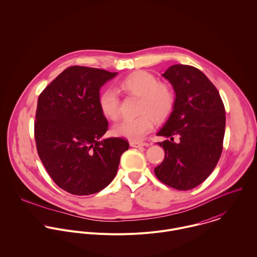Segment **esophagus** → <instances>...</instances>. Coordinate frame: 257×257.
Returning a JSON list of instances; mask_svg holds the SVG:
<instances>
[{
    "label": "esophagus",
    "mask_w": 257,
    "mask_h": 257,
    "mask_svg": "<svg viewBox=\"0 0 257 257\" xmlns=\"http://www.w3.org/2000/svg\"><path fill=\"white\" fill-rule=\"evenodd\" d=\"M130 145H131V147H142L147 146L146 143H143V142H136V141L131 142Z\"/></svg>",
    "instance_id": "34e87169"
}]
</instances>
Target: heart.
Listing matches in <instances>:
<instances>
[{
    "label": "heart",
    "instance_id": "b5f03b06",
    "mask_svg": "<svg viewBox=\"0 0 257 257\" xmlns=\"http://www.w3.org/2000/svg\"><path fill=\"white\" fill-rule=\"evenodd\" d=\"M117 89L126 95L140 97L138 116L125 118L115 123L112 133L131 141L142 140L153 127L155 121L164 120L171 112L175 103L172 88L158 82L157 78L147 71H137L127 75L117 83ZM101 112L110 119L119 114V99L113 89H105L98 99Z\"/></svg>",
    "mask_w": 257,
    "mask_h": 257
}]
</instances>
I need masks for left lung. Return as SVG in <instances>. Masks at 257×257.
<instances>
[{
    "mask_svg": "<svg viewBox=\"0 0 257 257\" xmlns=\"http://www.w3.org/2000/svg\"><path fill=\"white\" fill-rule=\"evenodd\" d=\"M162 76L173 86L175 103L157 133L165 151L156 177L177 190L203 183L215 169L222 151L225 110L219 91L199 69L183 64L170 66ZM181 141L176 144L174 137Z\"/></svg>",
    "mask_w": 257,
    "mask_h": 257,
    "instance_id": "obj_1",
    "label": "left lung"
}]
</instances>
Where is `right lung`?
<instances>
[{"instance_id": "add662e5", "label": "right lung", "mask_w": 257, "mask_h": 257, "mask_svg": "<svg viewBox=\"0 0 257 257\" xmlns=\"http://www.w3.org/2000/svg\"><path fill=\"white\" fill-rule=\"evenodd\" d=\"M116 74L71 66L38 97L37 153L51 179L70 194L85 196L106 188L130 147L120 138L101 139L109 123L98 105L100 89Z\"/></svg>"}]
</instances>
